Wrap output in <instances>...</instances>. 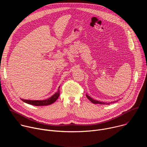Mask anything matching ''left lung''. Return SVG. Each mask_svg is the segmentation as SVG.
Here are the masks:
<instances>
[{
	"mask_svg": "<svg viewBox=\"0 0 147 147\" xmlns=\"http://www.w3.org/2000/svg\"><path fill=\"white\" fill-rule=\"evenodd\" d=\"M86 96H87V98L91 102H92L93 103H94V104H102V105H109V104H111V103H113V102H117L118 100H115V101H114V102H108V103H107V102H100V101H99V100H95V99H94L93 98H92L91 97H90L89 95H88L87 94H86Z\"/></svg>",
	"mask_w": 147,
	"mask_h": 147,
	"instance_id": "left-lung-1",
	"label": "left lung"
}]
</instances>
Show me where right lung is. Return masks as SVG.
<instances>
[{
    "label": "right lung",
    "mask_w": 147,
    "mask_h": 147,
    "mask_svg": "<svg viewBox=\"0 0 147 147\" xmlns=\"http://www.w3.org/2000/svg\"><path fill=\"white\" fill-rule=\"evenodd\" d=\"M59 87L57 91L51 97L49 98L48 99H47L45 100H27V99H21L23 102L32 105L34 106H45V105H51L53 103H54L59 98V95H60V91H59Z\"/></svg>",
    "instance_id": "right-lung-1"
}]
</instances>
